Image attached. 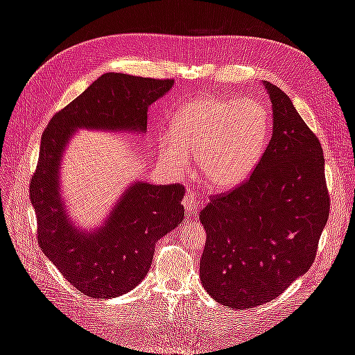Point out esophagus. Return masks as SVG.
Listing matches in <instances>:
<instances>
[{
    "label": "esophagus",
    "instance_id": "obj_1",
    "mask_svg": "<svg viewBox=\"0 0 355 355\" xmlns=\"http://www.w3.org/2000/svg\"><path fill=\"white\" fill-rule=\"evenodd\" d=\"M182 204H184L187 213H196V211H198V207H200L197 197L192 191H187L184 200H182Z\"/></svg>",
    "mask_w": 355,
    "mask_h": 355
}]
</instances>
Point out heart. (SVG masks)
<instances>
[{"label": "heart", "instance_id": "1", "mask_svg": "<svg viewBox=\"0 0 355 355\" xmlns=\"http://www.w3.org/2000/svg\"><path fill=\"white\" fill-rule=\"evenodd\" d=\"M161 136L159 155L173 170L196 157L200 175L213 191H231L259 164L270 136V115L250 99L200 98L182 105Z\"/></svg>", "mask_w": 355, "mask_h": 355}]
</instances>
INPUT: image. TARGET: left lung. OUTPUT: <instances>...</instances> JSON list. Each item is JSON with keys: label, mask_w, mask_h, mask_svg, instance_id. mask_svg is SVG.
Here are the masks:
<instances>
[{"label": "left lung", "mask_w": 355, "mask_h": 355, "mask_svg": "<svg viewBox=\"0 0 355 355\" xmlns=\"http://www.w3.org/2000/svg\"><path fill=\"white\" fill-rule=\"evenodd\" d=\"M262 84L272 105L271 141L243 185L200 211L207 232L201 284L235 309L270 302L309 270L330 209L318 139L284 92Z\"/></svg>", "instance_id": "1"}]
</instances>
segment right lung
<instances>
[{
    "label": "right lung",
    "instance_id": "obj_1",
    "mask_svg": "<svg viewBox=\"0 0 355 355\" xmlns=\"http://www.w3.org/2000/svg\"><path fill=\"white\" fill-rule=\"evenodd\" d=\"M173 84V80L103 73L53 116L42 133L37 171L29 185L38 244L62 275L90 297H118L144 280L155 243L185 220V207L180 204L185 188L133 180L106 219L85 230L71 219L62 194L63 153L73 133L83 128L146 133L148 108Z\"/></svg>",
    "mask_w": 355,
    "mask_h": 355
}]
</instances>
